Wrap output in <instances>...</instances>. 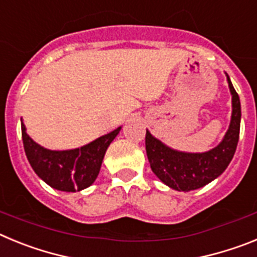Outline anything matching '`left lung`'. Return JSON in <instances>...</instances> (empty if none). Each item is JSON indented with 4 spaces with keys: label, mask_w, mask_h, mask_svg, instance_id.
<instances>
[{
    "label": "left lung",
    "mask_w": 257,
    "mask_h": 257,
    "mask_svg": "<svg viewBox=\"0 0 257 257\" xmlns=\"http://www.w3.org/2000/svg\"><path fill=\"white\" fill-rule=\"evenodd\" d=\"M231 94V119L224 139L205 153H185L170 148L156 139L148 130L145 149L152 171L167 187L179 192H189L205 187L225 171L237 149L240 127V101L226 74Z\"/></svg>",
    "instance_id": "1"
}]
</instances>
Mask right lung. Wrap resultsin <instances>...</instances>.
<instances>
[{
  "label": "right lung",
  "instance_id": "1",
  "mask_svg": "<svg viewBox=\"0 0 257 257\" xmlns=\"http://www.w3.org/2000/svg\"><path fill=\"white\" fill-rule=\"evenodd\" d=\"M119 131L121 127L81 148L50 151L29 138L22 121L23 144L32 169L50 187L61 192H79L94 183L104 154Z\"/></svg>",
  "mask_w": 257,
  "mask_h": 257
}]
</instances>
